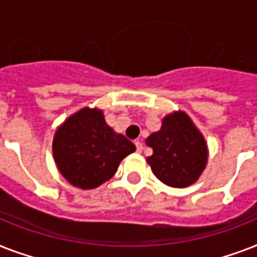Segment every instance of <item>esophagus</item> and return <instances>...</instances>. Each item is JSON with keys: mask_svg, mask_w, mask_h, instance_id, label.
<instances>
[{"mask_svg": "<svg viewBox=\"0 0 257 257\" xmlns=\"http://www.w3.org/2000/svg\"><path fill=\"white\" fill-rule=\"evenodd\" d=\"M135 144H136V151H137V152H139V153L143 152V148H144V147H143V144H141L140 141H136Z\"/></svg>", "mask_w": 257, "mask_h": 257, "instance_id": "1", "label": "esophagus"}]
</instances>
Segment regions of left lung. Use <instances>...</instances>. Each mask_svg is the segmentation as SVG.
I'll use <instances>...</instances> for the list:
<instances>
[{
	"instance_id": "1",
	"label": "left lung",
	"mask_w": 257,
	"mask_h": 257,
	"mask_svg": "<svg viewBox=\"0 0 257 257\" xmlns=\"http://www.w3.org/2000/svg\"><path fill=\"white\" fill-rule=\"evenodd\" d=\"M145 144L153 149L147 163L157 179L168 187H189L207 167V141L183 110L167 114L160 131L153 132Z\"/></svg>"
}]
</instances>
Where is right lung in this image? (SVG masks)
I'll return each mask as SVG.
<instances>
[{"label":"right lung","mask_w":257,"mask_h":257,"mask_svg":"<svg viewBox=\"0 0 257 257\" xmlns=\"http://www.w3.org/2000/svg\"><path fill=\"white\" fill-rule=\"evenodd\" d=\"M52 151L58 171L73 187L94 189L112 179L136 147L106 124L101 109L85 106L58 126Z\"/></svg>","instance_id":"add662e5"}]
</instances>
